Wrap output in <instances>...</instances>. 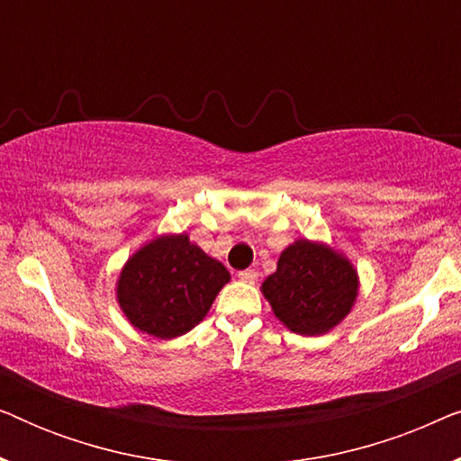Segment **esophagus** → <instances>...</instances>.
Here are the masks:
<instances>
[{"label":"esophagus","mask_w":461,"mask_h":461,"mask_svg":"<svg viewBox=\"0 0 461 461\" xmlns=\"http://www.w3.org/2000/svg\"><path fill=\"white\" fill-rule=\"evenodd\" d=\"M239 279H241L243 283H256V279H258V273L254 268H248V270H241V273L237 275Z\"/></svg>","instance_id":"1"}]
</instances>
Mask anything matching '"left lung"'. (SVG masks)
I'll return each instance as SVG.
<instances>
[{
	"instance_id": "obj_1",
	"label": "left lung",
	"mask_w": 461,
	"mask_h": 461,
	"mask_svg": "<svg viewBox=\"0 0 461 461\" xmlns=\"http://www.w3.org/2000/svg\"><path fill=\"white\" fill-rule=\"evenodd\" d=\"M357 273L325 245L295 241L283 251L276 273L262 283L275 317L300 336L336 327L357 298Z\"/></svg>"
}]
</instances>
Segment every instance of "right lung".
I'll list each match as a JSON object with an SVG mask.
<instances>
[{
    "instance_id": "obj_1",
    "label": "right lung",
    "mask_w": 461,
    "mask_h": 461,
    "mask_svg": "<svg viewBox=\"0 0 461 461\" xmlns=\"http://www.w3.org/2000/svg\"><path fill=\"white\" fill-rule=\"evenodd\" d=\"M229 279V270L186 235L161 237L130 258L117 298L131 325L169 339L201 323Z\"/></svg>"
}]
</instances>
